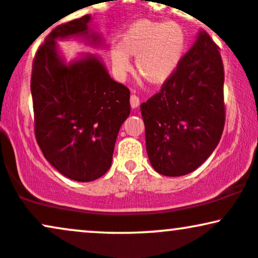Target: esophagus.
<instances>
[{
    "label": "esophagus",
    "mask_w": 258,
    "mask_h": 258,
    "mask_svg": "<svg viewBox=\"0 0 258 258\" xmlns=\"http://www.w3.org/2000/svg\"><path fill=\"white\" fill-rule=\"evenodd\" d=\"M130 103H131L132 108H137V106L139 105V98H138V96H136L135 93L131 94V98H130Z\"/></svg>",
    "instance_id": "esophagus-1"
}]
</instances>
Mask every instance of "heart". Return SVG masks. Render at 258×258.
I'll list each match as a JSON object with an SVG mask.
<instances>
[{
  "mask_svg": "<svg viewBox=\"0 0 258 258\" xmlns=\"http://www.w3.org/2000/svg\"><path fill=\"white\" fill-rule=\"evenodd\" d=\"M185 51V34L173 22L137 20L123 34L119 46L111 48L115 73L123 76L131 69L128 57L136 59L137 73L153 85L167 81L182 60Z\"/></svg>",
  "mask_w": 258,
  "mask_h": 258,
  "instance_id": "obj_1",
  "label": "heart"
}]
</instances>
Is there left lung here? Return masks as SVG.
Masks as SVG:
<instances>
[{
    "label": "left lung",
    "instance_id": "1",
    "mask_svg": "<svg viewBox=\"0 0 258 258\" xmlns=\"http://www.w3.org/2000/svg\"><path fill=\"white\" fill-rule=\"evenodd\" d=\"M220 47L209 34L183 55L173 75L141 111L150 164L160 174L193 172L211 155L226 121L224 68Z\"/></svg>",
    "mask_w": 258,
    "mask_h": 258
}]
</instances>
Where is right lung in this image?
<instances>
[{
    "instance_id": "1",
    "label": "right lung",
    "mask_w": 258,
    "mask_h": 258,
    "mask_svg": "<svg viewBox=\"0 0 258 258\" xmlns=\"http://www.w3.org/2000/svg\"><path fill=\"white\" fill-rule=\"evenodd\" d=\"M90 20L87 14L47 35L32 61L30 84L38 147L53 167L78 182L110 168L117 133L131 111L130 90L110 78L98 58L68 65L58 55L55 40L86 36Z\"/></svg>"
}]
</instances>
